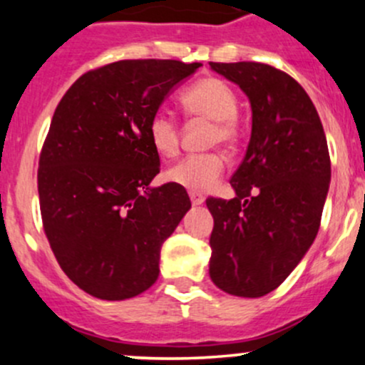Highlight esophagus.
<instances>
[{
	"label": "esophagus",
	"instance_id": "1",
	"mask_svg": "<svg viewBox=\"0 0 365 365\" xmlns=\"http://www.w3.org/2000/svg\"><path fill=\"white\" fill-rule=\"evenodd\" d=\"M189 196H190V201H192L194 206L203 205V203H205V196H203V194H200V192H189Z\"/></svg>",
	"mask_w": 365,
	"mask_h": 365
}]
</instances>
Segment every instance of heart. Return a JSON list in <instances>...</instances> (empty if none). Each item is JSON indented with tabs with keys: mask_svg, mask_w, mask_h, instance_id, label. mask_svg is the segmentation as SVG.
Listing matches in <instances>:
<instances>
[{
	"mask_svg": "<svg viewBox=\"0 0 365 365\" xmlns=\"http://www.w3.org/2000/svg\"><path fill=\"white\" fill-rule=\"evenodd\" d=\"M183 109L189 116L213 121L210 130V145H235L238 141V97L230 84L217 77H205L187 88L180 97ZM148 139L152 148L160 157L171 159L180 150V128L175 118L159 111L148 121ZM226 169V160L219 153H201L189 155L173 165L165 178L175 185L189 189L192 192H206Z\"/></svg>",
	"mask_w": 365,
	"mask_h": 365,
	"instance_id": "heart-1",
	"label": "heart"
}]
</instances>
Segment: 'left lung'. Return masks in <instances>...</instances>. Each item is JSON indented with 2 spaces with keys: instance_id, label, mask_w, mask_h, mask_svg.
<instances>
[{
  "instance_id": "left-lung-1",
  "label": "left lung",
  "mask_w": 365,
  "mask_h": 365,
  "mask_svg": "<svg viewBox=\"0 0 365 365\" xmlns=\"http://www.w3.org/2000/svg\"><path fill=\"white\" fill-rule=\"evenodd\" d=\"M249 97L252 130L231 176L233 200L208 197L213 217L210 277L235 297L274 292L318 235L330 155L314 104L282 70L256 61L213 63Z\"/></svg>"
}]
</instances>
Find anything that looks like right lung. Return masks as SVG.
Returning a JSON list of instances; mask_svg holds the SVG:
<instances>
[{"label":"right lung","mask_w":365,"mask_h":365,"mask_svg":"<svg viewBox=\"0 0 365 365\" xmlns=\"http://www.w3.org/2000/svg\"><path fill=\"white\" fill-rule=\"evenodd\" d=\"M201 63L121 60L81 76L58 104L38 162L46 237L73 284L125 300L159 277L160 247L190 210L183 187H152L148 121Z\"/></svg>","instance_id":"1"}]
</instances>
